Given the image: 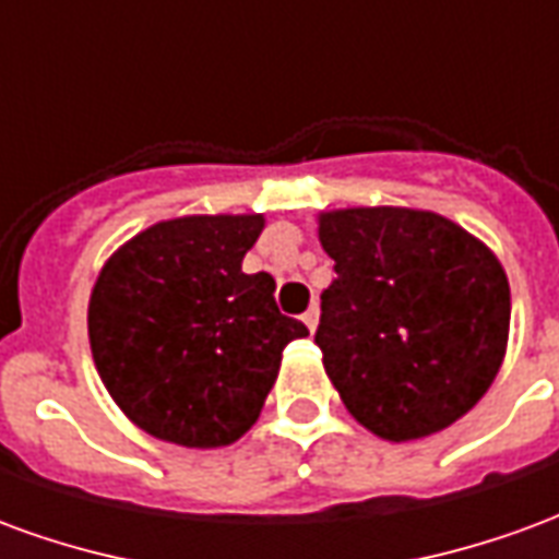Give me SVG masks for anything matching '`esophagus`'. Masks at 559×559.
<instances>
[{
    "mask_svg": "<svg viewBox=\"0 0 559 559\" xmlns=\"http://www.w3.org/2000/svg\"><path fill=\"white\" fill-rule=\"evenodd\" d=\"M317 320H320V311H317V305H311V308H308V311H305V314H302V323L308 329H311V332H314Z\"/></svg>",
    "mask_w": 559,
    "mask_h": 559,
    "instance_id": "obj_1",
    "label": "esophagus"
}]
</instances>
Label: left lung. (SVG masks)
<instances>
[{
	"instance_id": "1",
	"label": "left lung",
	"mask_w": 559,
	"mask_h": 559,
	"mask_svg": "<svg viewBox=\"0 0 559 559\" xmlns=\"http://www.w3.org/2000/svg\"><path fill=\"white\" fill-rule=\"evenodd\" d=\"M335 281L317 347L353 419L383 440H419L488 392L509 338L500 260L443 215L341 209L320 215Z\"/></svg>"
}]
</instances>
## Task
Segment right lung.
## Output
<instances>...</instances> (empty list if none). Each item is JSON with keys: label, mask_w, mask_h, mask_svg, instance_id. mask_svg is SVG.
<instances>
[{"label": "right lung", "mask_w": 559, "mask_h": 559, "mask_svg": "<svg viewBox=\"0 0 559 559\" xmlns=\"http://www.w3.org/2000/svg\"><path fill=\"white\" fill-rule=\"evenodd\" d=\"M260 230L263 215L160 221L95 281L92 359L152 437L191 449L239 440L263 411L284 347L308 335L278 311L269 272H242Z\"/></svg>", "instance_id": "add662e5"}]
</instances>
